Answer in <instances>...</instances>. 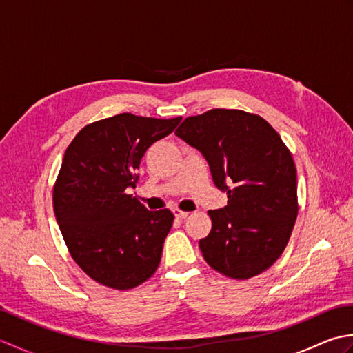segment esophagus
<instances>
[{
  "mask_svg": "<svg viewBox=\"0 0 353 353\" xmlns=\"http://www.w3.org/2000/svg\"><path fill=\"white\" fill-rule=\"evenodd\" d=\"M172 214H174L176 219H186V216L190 215V212L182 211V209H179V208H174V209H172Z\"/></svg>",
  "mask_w": 353,
  "mask_h": 353,
  "instance_id": "esophagus-1",
  "label": "esophagus"
}]
</instances>
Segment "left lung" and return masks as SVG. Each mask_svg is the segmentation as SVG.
I'll return each instance as SVG.
<instances>
[{
  "label": "left lung",
  "mask_w": 353,
  "mask_h": 353,
  "mask_svg": "<svg viewBox=\"0 0 353 353\" xmlns=\"http://www.w3.org/2000/svg\"><path fill=\"white\" fill-rule=\"evenodd\" d=\"M211 168L228 205L208 211L209 235L199 245L215 272L244 281L272 267L297 219L296 165L279 133L264 118L238 109L188 117L176 130Z\"/></svg>",
  "instance_id": "obj_1"
}]
</instances>
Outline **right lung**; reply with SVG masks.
Wrapping results in <instances>:
<instances>
[{
	"label": "right lung",
	"instance_id": "right-lung-1",
	"mask_svg": "<svg viewBox=\"0 0 353 353\" xmlns=\"http://www.w3.org/2000/svg\"><path fill=\"white\" fill-rule=\"evenodd\" d=\"M182 117L119 114L85 125L72 139L52 188V208L71 258L104 287L130 290L159 267L174 221L170 209L148 211L125 191L153 142Z\"/></svg>",
	"mask_w": 353,
	"mask_h": 353
}]
</instances>
